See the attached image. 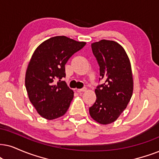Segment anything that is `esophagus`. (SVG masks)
Returning <instances> with one entry per match:
<instances>
[{"instance_id":"esophagus-1","label":"esophagus","mask_w":159,"mask_h":159,"mask_svg":"<svg viewBox=\"0 0 159 159\" xmlns=\"http://www.w3.org/2000/svg\"><path fill=\"white\" fill-rule=\"evenodd\" d=\"M86 88H82V89H78V92H86Z\"/></svg>"}]
</instances>
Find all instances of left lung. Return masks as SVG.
Masks as SVG:
<instances>
[{
	"instance_id": "1",
	"label": "left lung",
	"mask_w": 159,
	"mask_h": 159,
	"mask_svg": "<svg viewBox=\"0 0 159 159\" xmlns=\"http://www.w3.org/2000/svg\"><path fill=\"white\" fill-rule=\"evenodd\" d=\"M91 47L105 82L94 90L97 98L89 114L98 123L111 124L125 109L133 94L131 65L125 49L116 42L102 39Z\"/></svg>"
}]
</instances>
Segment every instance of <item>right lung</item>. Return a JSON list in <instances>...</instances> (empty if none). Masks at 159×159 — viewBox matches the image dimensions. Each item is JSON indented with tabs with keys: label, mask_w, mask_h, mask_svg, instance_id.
Returning <instances> with one entry per match:
<instances>
[{
	"label": "right lung",
	"mask_w": 159,
	"mask_h": 159,
	"mask_svg": "<svg viewBox=\"0 0 159 159\" xmlns=\"http://www.w3.org/2000/svg\"><path fill=\"white\" fill-rule=\"evenodd\" d=\"M85 45V42L56 36L36 48L26 70L25 84L29 100L42 117L55 120L67 112L74 92L61 79L66 76L68 59Z\"/></svg>",
	"instance_id": "1"
}]
</instances>
